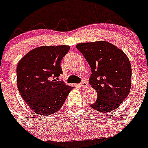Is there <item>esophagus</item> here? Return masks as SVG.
Segmentation results:
<instances>
[{"label": "esophagus", "mask_w": 148, "mask_h": 148, "mask_svg": "<svg viewBox=\"0 0 148 148\" xmlns=\"http://www.w3.org/2000/svg\"><path fill=\"white\" fill-rule=\"evenodd\" d=\"M80 86L82 87V88H88V82H81L80 83Z\"/></svg>", "instance_id": "esophagus-1"}]
</instances>
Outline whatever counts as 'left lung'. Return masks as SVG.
Here are the masks:
<instances>
[{
	"instance_id": "1",
	"label": "left lung",
	"mask_w": 148,
	"mask_h": 148,
	"mask_svg": "<svg viewBox=\"0 0 148 148\" xmlns=\"http://www.w3.org/2000/svg\"><path fill=\"white\" fill-rule=\"evenodd\" d=\"M76 47L90 66L89 83L98 94L96 102L90 106L101 112L116 110L132 87V66L126 55L104 41L80 43Z\"/></svg>"
}]
</instances>
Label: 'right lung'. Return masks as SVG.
Masks as SVG:
<instances>
[{"mask_svg": "<svg viewBox=\"0 0 148 148\" xmlns=\"http://www.w3.org/2000/svg\"><path fill=\"white\" fill-rule=\"evenodd\" d=\"M70 47L42 46L26 54L16 68L17 88L23 100L36 114L49 115L63 106L72 87L58 81L60 62Z\"/></svg>", "mask_w": 148, "mask_h": 148, "instance_id": "add662e5", "label": "right lung"}]
</instances>
